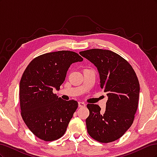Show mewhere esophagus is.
<instances>
[{
  "label": "esophagus",
  "instance_id": "1",
  "mask_svg": "<svg viewBox=\"0 0 157 157\" xmlns=\"http://www.w3.org/2000/svg\"><path fill=\"white\" fill-rule=\"evenodd\" d=\"M85 106H86V105H85L84 103L80 102V101L78 102V107H85Z\"/></svg>",
  "mask_w": 157,
  "mask_h": 157
}]
</instances>
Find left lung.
Wrapping results in <instances>:
<instances>
[{
    "instance_id": "left-lung-1",
    "label": "left lung",
    "mask_w": 157,
    "mask_h": 157,
    "mask_svg": "<svg viewBox=\"0 0 157 157\" xmlns=\"http://www.w3.org/2000/svg\"><path fill=\"white\" fill-rule=\"evenodd\" d=\"M97 67L100 87L108 99L104 114L96 104H88V134L101 143L119 139L132 126L138 106L140 83L131 65L112 51L90 49L80 52Z\"/></svg>"
}]
</instances>
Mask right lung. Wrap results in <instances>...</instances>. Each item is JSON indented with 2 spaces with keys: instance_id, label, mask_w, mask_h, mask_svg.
I'll return each instance as SVG.
<instances>
[{
  "instance_id": "obj_1",
  "label": "right lung",
  "mask_w": 157,
  "mask_h": 157,
  "mask_svg": "<svg viewBox=\"0 0 157 157\" xmlns=\"http://www.w3.org/2000/svg\"><path fill=\"white\" fill-rule=\"evenodd\" d=\"M82 60L72 51L50 52L33 59L23 72L20 82L21 115L39 139L52 141L65 133L78 102L58 98L53 89L59 90L71 64Z\"/></svg>"
}]
</instances>
